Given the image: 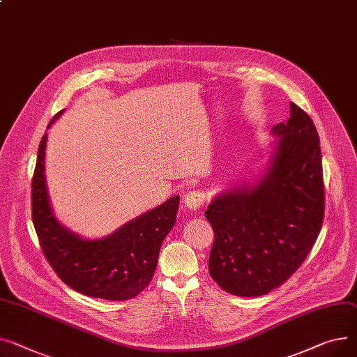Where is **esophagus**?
<instances>
[{
    "mask_svg": "<svg viewBox=\"0 0 357 357\" xmlns=\"http://www.w3.org/2000/svg\"><path fill=\"white\" fill-rule=\"evenodd\" d=\"M204 194L198 192V191H194V192H189L188 195H185L183 198V204L188 209L191 211H198L202 205H204Z\"/></svg>",
    "mask_w": 357,
    "mask_h": 357,
    "instance_id": "1",
    "label": "esophagus"
}]
</instances>
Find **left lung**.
<instances>
[{"label": "left lung", "mask_w": 357, "mask_h": 357, "mask_svg": "<svg viewBox=\"0 0 357 357\" xmlns=\"http://www.w3.org/2000/svg\"><path fill=\"white\" fill-rule=\"evenodd\" d=\"M275 140L261 174L213 195L205 217L213 229L209 274L240 297L267 294L286 281L314 245L324 213L320 140L293 102L290 119L271 129Z\"/></svg>", "instance_id": "left-lung-1"}]
</instances>
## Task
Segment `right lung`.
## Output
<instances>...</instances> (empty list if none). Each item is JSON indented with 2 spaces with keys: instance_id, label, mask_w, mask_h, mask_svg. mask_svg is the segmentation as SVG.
Listing matches in <instances>:
<instances>
[{
  "instance_id": "add662e5",
  "label": "right lung",
  "mask_w": 357,
  "mask_h": 357,
  "mask_svg": "<svg viewBox=\"0 0 357 357\" xmlns=\"http://www.w3.org/2000/svg\"><path fill=\"white\" fill-rule=\"evenodd\" d=\"M59 112L50 126L63 114ZM44 133L33 176V224L43 252L68 287L112 301L129 300L151 282L160 245L176 222L179 195L140 213L100 238H84L66 227L54 213L45 181Z\"/></svg>"
}]
</instances>
